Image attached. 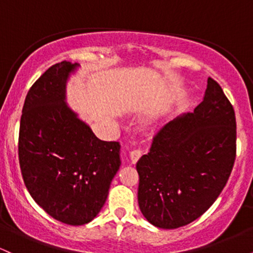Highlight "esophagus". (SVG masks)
I'll return each mask as SVG.
<instances>
[{
	"label": "esophagus",
	"mask_w": 253,
	"mask_h": 253,
	"mask_svg": "<svg viewBox=\"0 0 253 253\" xmlns=\"http://www.w3.org/2000/svg\"><path fill=\"white\" fill-rule=\"evenodd\" d=\"M141 155H143V151L140 149H134L132 150L129 152V158H130V162H132L133 164H135L136 162L139 161V158H140Z\"/></svg>",
	"instance_id": "esophagus-1"
}]
</instances>
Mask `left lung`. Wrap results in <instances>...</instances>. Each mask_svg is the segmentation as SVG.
Listing matches in <instances>:
<instances>
[{
	"mask_svg": "<svg viewBox=\"0 0 253 253\" xmlns=\"http://www.w3.org/2000/svg\"><path fill=\"white\" fill-rule=\"evenodd\" d=\"M236 140L233 106L210 77L202 102L165 125L136 163L139 208L147 221L172 229L201 216L228 181Z\"/></svg>",
	"mask_w": 253,
	"mask_h": 253,
	"instance_id": "left-lung-1",
	"label": "left lung"
}]
</instances>
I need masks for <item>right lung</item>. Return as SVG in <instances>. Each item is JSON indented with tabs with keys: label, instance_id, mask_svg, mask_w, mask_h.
Returning a JSON list of instances; mask_svg holds the SVG:
<instances>
[{
	"label": "right lung",
	"instance_id": "1",
	"mask_svg": "<svg viewBox=\"0 0 253 253\" xmlns=\"http://www.w3.org/2000/svg\"><path fill=\"white\" fill-rule=\"evenodd\" d=\"M78 64L52 65L26 96L19 162L31 196L68 225L88 223L103 207L121 165L120 144L100 140L65 102L66 81Z\"/></svg>",
	"mask_w": 253,
	"mask_h": 253
}]
</instances>
